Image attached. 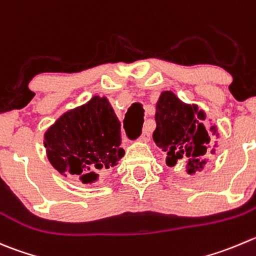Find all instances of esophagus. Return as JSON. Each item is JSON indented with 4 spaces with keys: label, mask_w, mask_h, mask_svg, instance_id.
<instances>
[{
    "label": "esophagus",
    "mask_w": 256,
    "mask_h": 256,
    "mask_svg": "<svg viewBox=\"0 0 256 256\" xmlns=\"http://www.w3.org/2000/svg\"><path fill=\"white\" fill-rule=\"evenodd\" d=\"M148 140H150V134H148V130H144V132H142V135H141V138H140V141L141 142H148Z\"/></svg>",
    "instance_id": "obj_1"
}]
</instances>
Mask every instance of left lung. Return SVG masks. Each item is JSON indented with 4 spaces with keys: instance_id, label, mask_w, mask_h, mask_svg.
I'll list each match as a JSON object with an SVG mask.
<instances>
[{
    "instance_id": "left-lung-1",
    "label": "left lung",
    "mask_w": 256,
    "mask_h": 256,
    "mask_svg": "<svg viewBox=\"0 0 256 256\" xmlns=\"http://www.w3.org/2000/svg\"><path fill=\"white\" fill-rule=\"evenodd\" d=\"M206 114L198 105L185 104L172 92L162 91L156 102V128L152 138L156 146L168 154L166 164L176 166L185 162L186 172L202 171L209 158L214 155L218 141L212 145V138H219L216 125L208 131L204 126Z\"/></svg>"
}]
</instances>
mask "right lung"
<instances>
[{
  "mask_svg": "<svg viewBox=\"0 0 256 256\" xmlns=\"http://www.w3.org/2000/svg\"><path fill=\"white\" fill-rule=\"evenodd\" d=\"M46 156L61 175L78 176L82 184L98 180L124 156L121 124L105 96L62 114L44 135Z\"/></svg>",
  "mask_w": 256,
  "mask_h": 256,
  "instance_id": "add662e5",
  "label": "right lung"
}]
</instances>
